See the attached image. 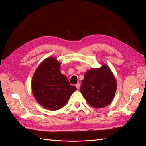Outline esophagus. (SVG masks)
Segmentation results:
<instances>
[{"mask_svg": "<svg viewBox=\"0 0 146 146\" xmlns=\"http://www.w3.org/2000/svg\"><path fill=\"white\" fill-rule=\"evenodd\" d=\"M80 83H77L76 85V87L77 88V89H79L80 88Z\"/></svg>", "mask_w": 146, "mask_h": 146, "instance_id": "34e87169", "label": "esophagus"}]
</instances>
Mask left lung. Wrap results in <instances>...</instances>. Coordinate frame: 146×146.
Segmentation results:
<instances>
[{
	"mask_svg": "<svg viewBox=\"0 0 146 146\" xmlns=\"http://www.w3.org/2000/svg\"><path fill=\"white\" fill-rule=\"evenodd\" d=\"M80 91L91 106L101 108L113 100L117 90V81L106 64L100 68H91L85 74Z\"/></svg>",
	"mask_w": 146,
	"mask_h": 146,
	"instance_id": "8db88e82",
	"label": "left lung"
}]
</instances>
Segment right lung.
<instances>
[{"label": "right lung", "instance_id": "obj_1", "mask_svg": "<svg viewBox=\"0 0 146 146\" xmlns=\"http://www.w3.org/2000/svg\"><path fill=\"white\" fill-rule=\"evenodd\" d=\"M60 67L61 64L56 58H47L38 66L32 78L31 88L36 100L51 111L62 108L77 90L61 73Z\"/></svg>", "mask_w": 146, "mask_h": 146}]
</instances>
